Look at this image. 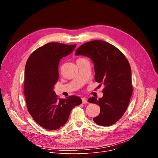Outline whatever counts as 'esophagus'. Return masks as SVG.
Masks as SVG:
<instances>
[{"label": "esophagus", "mask_w": 158, "mask_h": 158, "mask_svg": "<svg viewBox=\"0 0 158 158\" xmlns=\"http://www.w3.org/2000/svg\"><path fill=\"white\" fill-rule=\"evenodd\" d=\"M82 104H87V100L85 98H82Z\"/></svg>", "instance_id": "34e87169"}]
</instances>
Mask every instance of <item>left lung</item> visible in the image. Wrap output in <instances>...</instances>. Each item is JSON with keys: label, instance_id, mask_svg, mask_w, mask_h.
Listing matches in <instances>:
<instances>
[{"label": "left lung", "instance_id": "left-lung-1", "mask_svg": "<svg viewBox=\"0 0 158 158\" xmlns=\"http://www.w3.org/2000/svg\"><path fill=\"white\" fill-rule=\"evenodd\" d=\"M94 63L95 81L102 83L103 96L93 97L88 102L99 105L100 113L95 123L108 126L116 123L124 114L132 94L131 67L124 54L112 44L100 40L86 42L76 51Z\"/></svg>", "mask_w": 158, "mask_h": 158}]
</instances>
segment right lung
I'll return each mask as SVG.
<instances>
[{
    "label": "right lung",
    "instance_id": "1",
    "mask_svg": "<svg viewBox=\"0 0 158 158\" xmlns=\"http://www.w3.org/2000/svg\"><path fill=\"white\" fill-rule=\"evenodd\" d=\"M76 46L50 42L36 49L27 60L24 90L27 109L33 119L45 129L56 130L63 126L73 108L82 103L76 96L58 99L54 91L60 60Z\"/></svg>",
    "mask_w": 158,
    "mask_h": 158
}]
</instances>
